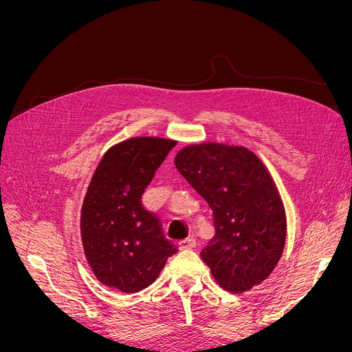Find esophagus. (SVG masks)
I'll list each match as a JSON object with an SVG mask.
<instances>
[{"instance_id":"34e87169","label":"esophagus","mask_w":352,"mask_h":352,"mask_svg":"<svg viewBox=\"0 0 352 352\" xmlns=\"http://www.w3.org/2000/svg\"><path fill=\"white\" fill-rule=\"evenodd\" d=\"M195 245H197L195 239L186 238V239H184V241H180V242L177 243V247H179V250H192V248H195Z\"/></svg>"}]
</instances>
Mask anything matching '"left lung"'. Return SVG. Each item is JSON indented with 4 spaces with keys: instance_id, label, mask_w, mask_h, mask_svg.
Listing matches in <instances>:
<instances>
[{
    "instance_id": "obj_1",
    "label": "left lung",
    "mask_w": 352,
    "mask_h": 352,
    "mask_svg": "<svg viewBox=\"0 0 352 352\" xmlns=\"http://www.w3.org/2000/svg\"><path fill=\"white\" fill-rule=\"evenodd\" d=\"M175 164L212 211L216 233L201 251L212 278L233 294L267 279L285 248L286 214L261 160L245 146L202 142L182 148Z\"/></svg>"
}]
</instances>
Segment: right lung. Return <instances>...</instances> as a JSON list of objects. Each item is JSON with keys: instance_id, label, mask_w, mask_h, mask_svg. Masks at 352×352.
Segmentation results:
<instances>
[{"instance_id": "1", "label": "right lung", "mask_w": 352, "mask_h": 352, "mask_svg": "<svg viewBox=\"0 0 352 352\" xmlns=\"http://www.w3.org/2000/svg\"><path fill=\"white\" fill-rule=\"evenodd\" d=\"M175 141L138 136L113 145L95 170L83 199L85 257L102 285L126 294L150 286L177 250L141 202Z\"/></svg>"}]
</instances>
